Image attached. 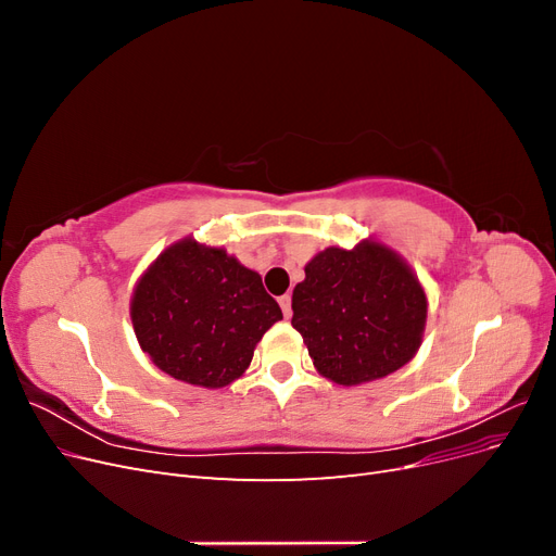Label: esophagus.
I'll use <instances>...</instances> for the list:
<instances>
[{
    "label": "esophagus",
    "mask_w": 556,
    "mask_h": 556,
    "mask_svg": "<svg viewBox=\"0 0 556 556\" xmlns=\"http://www.w3.org/2000/svg\"><path fill=\"white\" fill-rule=\"evenodd\" d=\"M278 304H280V308H282V315L285 317H292V296L290 294H282L280 299H278Z\"/></svg>",
    "instance_id": "obj_1"
}]
</instances>
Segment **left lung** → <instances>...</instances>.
Returning <instances> with one entry per match:
<instances>
[{
    "instance_id": "left-lung-1",
    "label": "left lung",
    "mask_w": 556,
    "mask_h": 556,
    "mask_svg": "<svg viewBox=\"0 0 556 556\" xmlns=\"http://www.w3.org/2000/svg\"><path fill=\"white\" fill-rule=\"evenodd\" d=\"M292 292V327L317 374L343 387L380 380L422 345L427 292L410 264L376 239L329 245Z\"/></svg>"
}]
</instances>
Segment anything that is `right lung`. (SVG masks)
Here are the masks:
<instances>
[{"instance_id":"add662e5","label":"right lung","mask_w":556,"mask_h":556,"mask_svg":"<svg viewBox=\"0 0 556 556\" xmlns=\"http://www.w3.org/2000/svg\"><path fill=\"white\" fill-rule=\"evenodd\" d=\"M141 350L160 371L204 390L239 380L282 311L257 271L185 237L141 274L129 301Z\"/></svg>"}]
</instances>
